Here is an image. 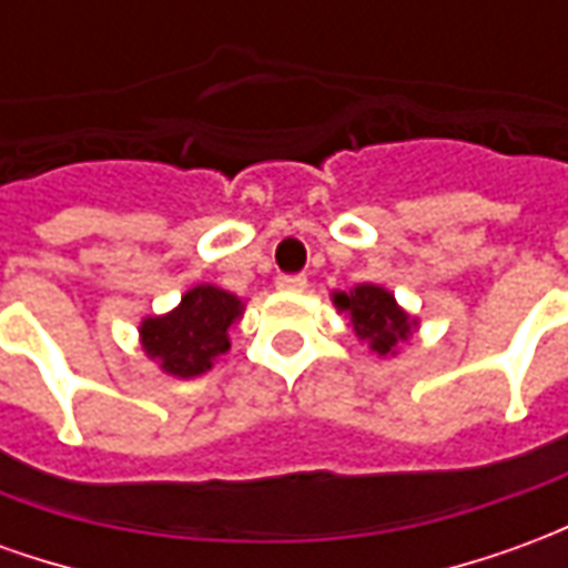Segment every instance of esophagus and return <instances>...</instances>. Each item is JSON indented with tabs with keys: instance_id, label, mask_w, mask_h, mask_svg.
Listing matches in <instances>:
<instances>
[{
	"instance_id": "esophagus-1",
	"label": "esophagus",
	"mask_w": 568,
	"mask_h": 568,
	"mask_svg": "<svg viewBox=\"0 0 568 568\" xmlns=\"http://www.w3.org/2000/svg\"><path fill=\"white\" fill-rule=\"evenodd\" d=\"M276 288L301 292V288H307V276L304 273H283V276H276Z\"/></svg>"
}]
</instances>
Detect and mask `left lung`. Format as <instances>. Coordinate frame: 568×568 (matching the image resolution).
I'll return each mask as SVG.
<instances>
[{
	"instance_id": "1",
	"label": "left lung",
	"mask_w": 568,
	"mask_h": 568,
	"mask_svg": "<svg viewBox=\"0 0 568 568\" xmlns=\"http://www.w3.org/2000/svg\"><path fill=\"white\" fill-rule=\"evenodd\" d=\"M337 307L353 316V328L362 341H368L374 353L386 356L402 337H407L405 310H398L395 297L377 285H358L349 295H337Z\"/></svg>"
}]
</instances>
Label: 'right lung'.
Instances as JSON below:
<instances>
[{
	"instance_id": "add662e5",
	"label": "right lung",
	"mask_w": 568,
	"mask_h": 568,
	"mask_svg": "<svg viewBox=\"0 0 568 568\" xmlns=\"http://www.w3.org/2000/svg\"><path fill=\"white\" fill-rule=\"evenodd\" d=\"M240 316V301L215 285L191 288L182 304L142 322L145 353L161 358V368L175 377H197L212 368V358L227 349V328Z\"/></svg>"
}]
</instances>
